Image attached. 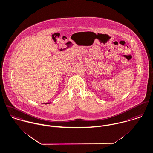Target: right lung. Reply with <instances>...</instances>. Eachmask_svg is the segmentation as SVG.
Instances as JSON below:
<instances>
[{"label":"right lung","mask_w":153,"mask_h":153,"mask_svg":"<svg viewBox=\"0 0 153 153\" xmlns=\"http://www.w3.org/2000/svg\"><path fill=\"white\" fill-rule=\"evenodd\" d=\"M45 104H47V103H45Z\"/></svg>","instance_id":"obj_1"}]
</instances>
